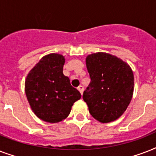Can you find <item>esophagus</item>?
Listing matches in <instances>:
<instances>
[{"mask_svg": "<svg viewBox=\"0 0 156 156\" xmlns=\"http://www.w3.org/2000/svg\"><path fill=\"white\" fill-rule=\"evenodd\" d=\"M78 90H79V92L83 95V90H84V88H83V87L82 85L80 86H78Z\"/></svg>", "mask_w": 156, "mask_h": 156, "instance_id": "1", "label": "esophagus"}]
</instances>
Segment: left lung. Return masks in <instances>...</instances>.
I'll use <instances>...</instances> for the list:
<instances>
[{
    "label": "left lung",
    "instance_id": "8db88e82",
    "mask_svg": "<svg viewBox=\"0 0 156 156\" xmlns=\"http://www.w3.org/2000/svg\"><path fill=\"white\" fill-rule=\"evenodd\" d=\"M86 65L90 83L83 92L90 115L108 123L118 119L129 106L133 93V73L130 66L106 52L88 55Z\"/></svg>",
    "mask_w": 156,
    "mask_h": 156
}]
</instances>
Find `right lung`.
I'll return each instance as SVG.
<instances>
[{"label": "right lung", "instance_id": "right-lung-1", "mask_svg": "<svg viewBox=\"0 0 156 156\" xmlns=\"http://www.w3.org/2000/svg\"><path fill=\"white\" fill-rule=\"evenodd\" d=\"M65 57L51 53L41 58L29 72L25 92L34 113L49 123H57L69 116L81 94L63 74Z\"/></svg>", "mask_w": 156, "mask_h": 156}]
</instances>
